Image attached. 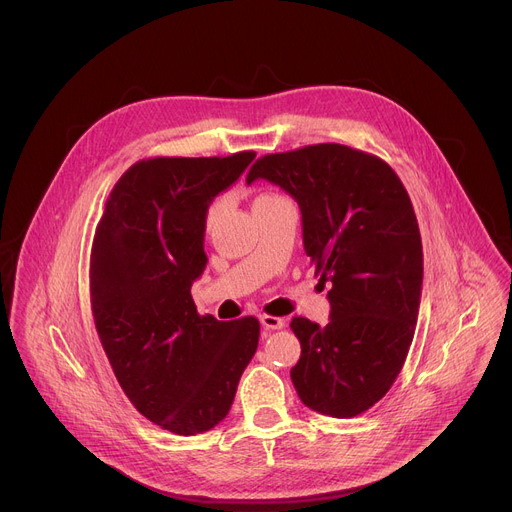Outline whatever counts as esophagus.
Segmentation results:
<instances>
[{
	"label": "esophagus",
	"mask_w": 512,
	"mask_h": 512,
	"mask_svg": "<svg viewBox=\"0 0 512 512\" xmlns=\"http://www.w3.org/2000/svg\"><path fill=\"white\" fill-rule=\"evenodd\" d=\"M260 322H262V326L266 330H281V328H285V320L277 318V316H270V313H262Z\"/></svg>",
	"instance_id": "obj_1"
}]
</instances>
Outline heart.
<instances>
[{
	"label": "heart",
	"mask_w": 512,
	"mask_h": 512,
	"mask_svg": "<svg viewBox=\"0 0 512 512\" xmlns=\"http://www.w3.org/2000/svg\"><path fill=\"white\" fill-rule=\"evenodd\" d=\"M266 196H272V194H260L258 199H266ZM258 199H256V201H258ZM217 211H219V205H211V209L207 211V227L213 225V221H215V217H217Z\"/></svg>",
	"instance_id": "b5f03b06"
}]
</instances>
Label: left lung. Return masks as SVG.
<instances>
[{"mask_svg": "<svg viewBox=\"0 0 512 512\" xmlns=\"http://www.w3.org/2000/svg\"><path fill=\"white\" fill-rule=\"evenodd\" d=\"M256 178L299 203L305 254L330 285L326 326L291 322L293 385L311 410L359 416L400 375L416 330L422 242L410 196L381 157L340 143L262 155L246 182Z\"/></svg>", "mask_w": 512, "mask_h": 512, "instance_id": "obj_1", "label": "left lung"}]
</instances>
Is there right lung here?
Masks as SVG:
<instances>
[{"label": "right lung", "mask_w": 512, "mask_h": 512, "mask_svg": "<svg viewBox=\"0 0 512 512\" xmlns=\"http://www.w3.org/2000/svg\"><path fill=\"white\" fill-rule=\"evenodd\" d=\"M254 157L141 160L114 184L96 225L90 301L102 348L131 404L182 437L227 416L258 348L256 318L201 316L190 295L207 266V209Z\"/></svg>", "instance_id": "right-lung-1"}]
</instances>
